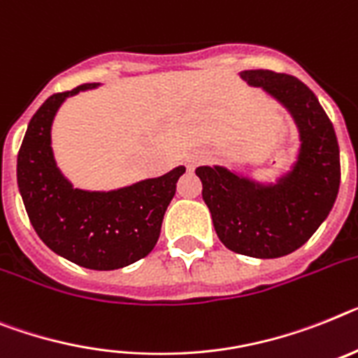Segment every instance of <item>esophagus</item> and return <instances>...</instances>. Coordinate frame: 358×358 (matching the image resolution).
I'll return each mask as SVG.
<instances>
[{
	"label": "esophagus",
	"instance_id": "34e87169",
	"mask_svg": "<svg viewBox=\"0 0 358 358\" xmlns=\"http://www.w3.org/2000/svg\"><path fill=\"white\" fill-rule=\"evenodd\" d=\"M198 164V156L193 155V156H189L187 160H185V165H187V169H194V165Z\"/></svg>",
	"mask_w": 358,
	"mask_h": 358
}]
</instances>
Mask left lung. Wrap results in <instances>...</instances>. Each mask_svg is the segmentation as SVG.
<instances>
[{"label": "left lung", "instance_id": "1", "mask_svg": "<svg viewBox=\"0 0 358 358\" xmlns=\"http://www.w3.org/2000/svg\"><path fill=\"white\" fill-rule=\"evenodd\" d=\"M287 110L299 136L293 162L275 180L225 165H200L202 198L222 244L253 258H280L313 236L337 200L341 151L333 123L308 85L264 69L238 72Z\"/></svg>", "mask_w": 358, "mask_h": 358}]
</instances>
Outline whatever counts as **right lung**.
Instances as JSON below:
<instances>
[{
	"mask_svg": "<svg viewBox=\"0 0 358 358\" xmlns=\"http://www.w3.org/2000/svg\"><path fill=\"white\" fill-rule=\"evenodd\" d=\"M100 85L54 94L36 110L17 155V187L47 248L87 269L110 271L151 253L185 167L109 191L74 187L54 156L52 123L67 98Z\"/></svg>",
	"mask_w": 358,
	"mask_h": 358,
	"instance_id": "add662e5",
	"label": "right lung"
}]
</instances>
